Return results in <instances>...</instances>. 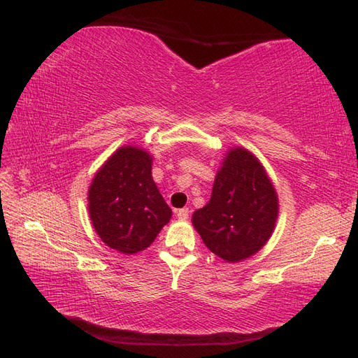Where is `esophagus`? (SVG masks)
Instances as JSON below:
<instances>
[{
    "label": "esophagus",
    "mask_w": 358,
    "mask_h": 358,
    "mask_svg": "<svg viewBox=\"0 0 358 358\" xmlns=\"http://www.w3.org/2000/svg\"><path fill=\"white\" fill-rule=\"evenodd\" d=\"M177 217L180 219V221H186V219L189 217V208L177 210Z\"/></svg>",
    "instance_id": "esophagus-1"
}]
</instances>
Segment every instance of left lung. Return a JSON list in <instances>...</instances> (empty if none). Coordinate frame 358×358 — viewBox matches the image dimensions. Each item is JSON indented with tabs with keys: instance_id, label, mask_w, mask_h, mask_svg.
I'll list each match as a JSON object with an SVG mask.
<instances>
[{
	"instance_id": "1",
	"label": "left lung",
	"mask_w": 358,
	"mask_h": 358,
	"mask_svg": "<svg viewBox=\"0 0 358 358\" xmlns=\"http://www.w3.org/2000/svg\"><path fill=\"white\" fill-rule=\"evenodd\" d=\"M278 195L266 169L243 146L227 151L208 203L192 215L207 248L237 263L268 243L278 219Z\"/></svg>"
}]
</instances>
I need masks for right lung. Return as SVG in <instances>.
Returning <instances> with one entry per match:
<instances>
[{
  "label": "right lung",
  "mask_w": 358,
  "mask_h": 358,
  "mask_svg": "<svg viewBox=\"0 0 358 358\" xmlns=\"http://www.w3.org/2000/svg\"><path fill=\"white\" fill-rule=\"evenodd\" d=\"M152 155L134 145L117 148L92 178L90 222L108 248L131 255L148 248L172 210L151 176Z\"/></svg>",
  "instance_id": "obj_1"
}]
</instances>
